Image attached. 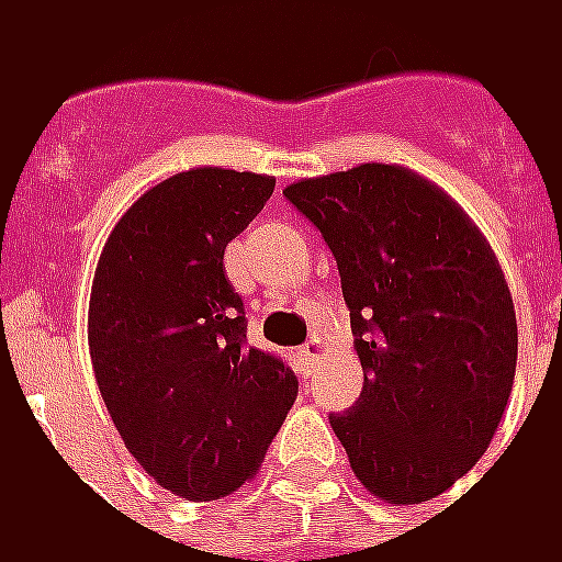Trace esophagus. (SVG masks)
Instances as JSON below:
<instances>
[{"label":"esophagus","mask_w":562,"mask_h":562,"mask_svg":"<svg viewBox=\"0 0 562 562\" xmlns=\"http://www.w3.org/2000/svg\"><path fill=\"white\" fill-rule=\"evenodd\" d=\"M322 352H325V349H322V340H308L306 346L300 349V361H303V371H306V374L315 368V361L322 359Z\"/></svg>","instance_id":"1"}]
</instances>
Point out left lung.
<instances>
[{
	"mask_svg": "<svg viewBox=\"0 0 562 562\" xmlns=\"http://www.w3.org/2000/svg\"><path fill=\"white\" fill-rule=\"evenodd\" d=\"M337 259L359 402L330 427L386 504L442 495L498 430L517 371V312L464 210L405 167L361 164L284 188Z\"/></svg>",
	"mask_w": 562,
	"mask_h": 562,
	"instance_id": "left-lung-1",
	"label": "left lung"
}]
</instances>
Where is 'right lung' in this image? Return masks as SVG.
<instances>
[{"instance_id": "obj_1", "label": "right lung", "mask_w": 562, "mask_h": 562, "mask_svg": "<svg viewBox=\"0 0 562 562\" xmlns=\"http://www.w3.org/2000/svg\"><path fill=\"white\" fill-rule=\"evenodd\" d=\"M272 191L256 172H176L132 203L98 259V390L132 458L179 498L247 483L300 393L284 361L247 346L244 300L222 266Z\"/></svg>"}]
</instances>
